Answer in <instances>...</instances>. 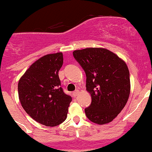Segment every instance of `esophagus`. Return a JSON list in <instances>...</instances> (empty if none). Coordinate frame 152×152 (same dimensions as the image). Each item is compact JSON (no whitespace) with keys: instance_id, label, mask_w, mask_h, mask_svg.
Here are the masks:
<instances>
[{"instance_id":"34e87169","label":"esophagus","mask_w":152,"mask_h":152,"mask_svg":"<svg viewBox=\"0 0 152 152\" xmlns=\"http://www.w3.org/2000/svg\"><path fill=\"white\" fill-rule=\"evenodd\" d=\"M78 94H79V91L78 90H76L75 91H74V93H73V94H74V96H77Z\"/></svg>"}]
</instances>
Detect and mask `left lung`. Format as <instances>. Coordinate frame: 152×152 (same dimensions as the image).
I'll return each mask as SVG.
<instances>
[{
	"mask_svg": "<svg viewBox=\"0 0 152 152\" xmlns=\"http://www.w3.org/2000/svg\"><path fill=\"white\" fill-rule=\"evenodd\" d=\"M86 75V91L91 104L85 109L92 122L112 121L126 105L130 94L129 72L123 59L109 50L88 48L73 52Z\"/></svg>",
	"mask_w": 152,
	"mask_h": 152,
	"instance_id": "obj_1",
	"label": "left lung"
}]
</instances>
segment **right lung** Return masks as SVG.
I'll use <instances>...</instances> for the list:
<instances>
[{
	"mask_svg": "<svg viewBox=\"0 0 152 152\" xmlns=\"http://www.w3.org/2000/svg\"><path fill=\"white\" fill-rule=\"evenodd\" d=\"M62 65V53L44 56L30 66L18 83L22 107L33 119L47 126L64 122L72 102L60 87Z\"/></svg>",
	"mask_w": 152,
	"mask_h": 152,
	"instance_id": "1",
	"label": "right lung"
}]
</instances>
